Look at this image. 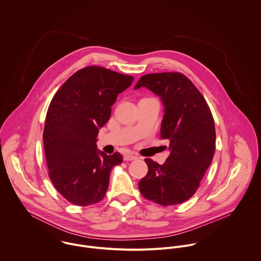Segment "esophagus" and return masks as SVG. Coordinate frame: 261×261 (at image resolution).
<instances>
[{
    "label": "esophagus",
    "instance_id": "obj_1",
    "mask_svg": "<svg viewBox=\"0 0 261 261\" xmlns=\"http://www.w3.org/2000/svg\"><path fill=\"white\" fill-rule=\"evenodd\" d=\"M138 157L135 156L134 154H125L124 156H123V159L125 160V161H131V160H135V159H137Z\"/></svg>",
    "mask_w": 261,
    "mask_h": 261
}]
</instances>
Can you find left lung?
Masks as SVG:
<instances>
[{"label": "left lung", "instance_id": "left-lung-1", "mask_svg": "<svg viewBox=\"0 0 261 261\" xmlns=\"http://www.w3.org/2000/svg\"><path fill=\"white\" fill-rule=\"evenodd\" d=\"M140 88H147L162 101L160 136L169 140L170 150L162 165L145 158L148 172L138 184L140 193L161 206L184 203L197 192L215 153L211 110L195 85L180 72L145 74L134 89Z\"/></svg>", "mask_w": 261, "mask_h": 261}]
</instances>
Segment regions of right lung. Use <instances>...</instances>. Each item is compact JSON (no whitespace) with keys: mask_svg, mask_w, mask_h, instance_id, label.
<instances>
[{"mask_svg":"<svg viewBox=\"0 0 261 261\" xmlns=\"http://www.w3.org/2000/svg\"><path fill=\"white\" fill-rule=\"evenodd\" d=\"M134 77L102 66L74 72L55 93L43 131L48 175L56 191L76 206L104 199L110 173L121 164L119 152L97 148L99 129L109 121L111 107Z\"/></svg>","mask_w":261,"mask_h":261,"instance_id":"add662e5","label":"right lung"}]
</instances>
